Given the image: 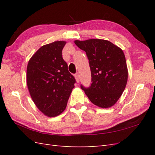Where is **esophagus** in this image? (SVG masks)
<instances>
[{"instance_id": "34e87169", "label": "esophagus", "mask_w": 155, "mask_h": 155, "mask_svg": "<svg viewBox=\"0 0 155 155\" xmlns=\"http://www.w3.org/2000/svg\"><path fill=\"white\" fill-rule=\"evenodd\" d=\"M74 77L76 78V81H77V83H78V82H79V81H80V74H79V73L77 72V74H75Z\"/></svg>"}]
</instances>
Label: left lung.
I'll use <instances>...</instances> for the list:
<instances>
[{
	"instance_id": "obj_1",
	"label": "left lung",
	"mask_w": 155,
	"mask_h": 155,
	"mask_svg": "<svg viewBox=\"0 0 155 155\" xmlns=\"http://www.w3.org/2000/svg\"><path fill=\"white\" fill-rule=\"evenodd\" d=\"M88 59L91 84L81 88L94 104L108 108L117 103L126 87L128 70L123 51L110 41L102 39L75 41Z\"/></svg>"
}]
</instances>
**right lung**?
I'll return each instance as SVG.
<instances>
[{
    "mask_svg": "<svg viewBox=\"0 0 155 155\" xmlns=\"http://www.w3.org/2000/svg\"><path fill=\"white\" fill-rule=\"evenodd\" d=\"M65 41L42 46L29 61L27 83L32 101L42 113L54 117L62 113L76 80L62 58Z\"/></svg>",
    "mask_w": 155,
    "mask_h": 155,
    "instance_id": "1",
    "label": "right lung"
}]
</instances>
